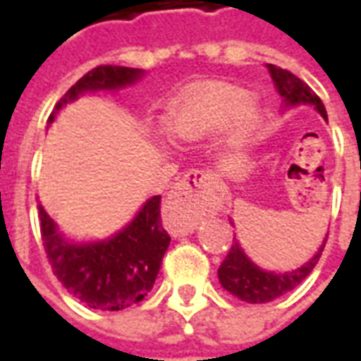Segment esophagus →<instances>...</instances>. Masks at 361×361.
Wrapping results in <instances>:
<instances>
[{"label":"esophagus","instance_id":"34e87169","mask_svg":"<svg viewBox=\"0 0 361 361\" xmlns=\"http://www.w3.org/2000/svg\"><path fill=\"white\" fill-rule=\"evenodd\" d=\"M216 181H214V176L209 172H204V170H189L188 173H183V178H181L172 189V199H181V197L185 195V191L191 188H211L214 185ZM197 226V222L193 219H189L183 222V232H193Z\"/></svg>","mask_w":361,"mask_h":361}]
</instances>
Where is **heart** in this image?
<instances>
[{
    "label": "heart",
    "instance_id": "obj_1",
    "mask_svg": "<svg viewBox=\"0 0 361 361\" xmlns=\"http://www.w3.org/2000/svg\"><path fill=\"white\" fill-rule=\"evenodd\" d=\"M259 106L250 90L228 82H204L181 92L164 116V129L176 142L193 145L230 127V142H240L257 123Z\"/></svg>",
    "mask_w": 361,
    "mask_h": 361
}]
</instances>
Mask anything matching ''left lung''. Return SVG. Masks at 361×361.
<instances>
[{
	"label": "left lung",
	"mask_w": 361,
	"mask_h": 361,
	"mask_svg": "<svg viewBox=\"0 0 361 361\" xmlns=\"http://www.w3.org/2000/svg\"><path fill=\"white\" fill-rule=\"evenodd\" d=\"M271 77L279 94L282 96V111L292 110V108H300V106H311L313 110L317 111L321 118L326 121V110L321 98H319L313 90L295 75H292L286 69H280L276 66H269ZM230 224L234 226V222L230 219ZM326 238L323 243L319 245V250L315 251V255L305 261L303 265L295 267L292 271L276 272L261 269L257 263H253L247 253L243 251L240 242L235 240L232 243V250L226 255V259L222 261V265L219 269V280L224 290H228L230 294L240 298L242 302L247 303H267L276 300L280 295H284L290 290H294L300 282L305 280V276L313 271V267L317 265L321 251L325 247Z\"/></svg>",
	"instance_id": "1"
}]
</instances>
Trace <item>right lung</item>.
Wrapping results in <instances>:
<instances>
[{
    "label": "right lung",
    "mask_w": 361,
    "mask_h": 361,
    "mask_svg": "<svg viewBox=\"0 0 361 361\" xmlns=\"http://www.w3.org/2000/svg\"><path fill=\"white\" fill-rule=\"evenodd\" d=\"M142 75V69L133 67H94L56 104L48 123H54L59 110L82 94L127 89L141 81ZM38 214L44 250L54 274L77 300L92 310L119 311L141 302L152 290L170 245V235L166 234L160 219V195L147 199L126 226L102 240H71L40 203Z\"/></svg>",
    "instance_id": "1"
}]
</instances>
